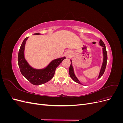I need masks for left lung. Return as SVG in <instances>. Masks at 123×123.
Returning <instances> with one entry per match:
<instances>
[{
	"instance_id": "1",
	"label": "left lung",
	"mask_w": 123,
	"mask_h": 123,
	"mask_svg": "<svg viewBox=\"0 0 123 123\" xmlns=\"http://www.w3.org/2000/svg\"><path fill=\"white\" fill-rule=\"evenodd\" d=\"M99 44L100 46L103 47V64L101 67V69L100 70V72L99 74V75L98 79H99V78L101 77L103 74L104 73V72H105L106 67V65H107V51H106V48L105 43H104L103 42V40L102 39H100L99 41ZM71 61V65L69 68V74L71 78L74 81H75L76 83H79L80 84H81V83L79 81V80L77 79V78L75 76V74H74V70L73 68V66L72 64V61ZM83 85V84H81Z\"/></svg>"
}]
</instances>
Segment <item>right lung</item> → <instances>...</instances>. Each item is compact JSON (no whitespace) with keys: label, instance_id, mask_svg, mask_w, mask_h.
<instances>
[{"label":"right lung","instance_id":"add662e5","mask_svg":"<svg viewBox=\"0 0 123 123\" xmlns=\"http://www.w3.org/2000/svg\"><path fill=\"white\" fill-rule=\"evenodd\" d=\"M34 34L39 35L40 34L35 33ZM28 37H26L24 40L18 52V66L22 75L31 84L34 85H42L52 79L56 69L66 57H63L54 59L44 69H35L32 68L25 60L24 56L25 44Z\"/></svg>","mask_w":123,"mask_h":123}]
</instances>
